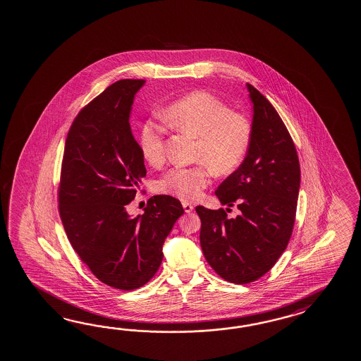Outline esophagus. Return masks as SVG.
<instances>
[{
  "instance_id": "esophagus-1",
  "label": "esophagus",
  "mask_w": 361,
  "mask_h": 361,
  "mask_svg": "<svg viewBox=\"0 0 361 361\" xmlns=\"http://www.w3.org/2000/svg\"><path fill=\"white\" fill-rule=\"evenodd\" d=\"M182 205H183V209H185V213H191V212H192V204H190L188 202H182Z\"/></svg>"
}]
</instances>
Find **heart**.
I'll list each match as a JSON object with an SVG mask.
<instances>
[{
  "label": "heart",
  "mask_w": 361,
  "mask_h": 361,
  "mask_svg": "<svg viewBox=\"0 0 361 361\" xmlns=\"http://www.w3.org/2000/svg\"><path fill=\"white\" fill-rule=\"evenodd\" d=\"M164 121L178 131L197 137L196 159L190 168L170 169L157 182V191L185 202H193L209 185L212 169L228 174L238 168L250 149L251 121L233 111L224 101L204 91L190 93L162 113ZM165 131L152 121L140 128L139 147L151 166L165 161Z\"/></svg>",
  "instance_id": "obj_1"
}]
</instances>
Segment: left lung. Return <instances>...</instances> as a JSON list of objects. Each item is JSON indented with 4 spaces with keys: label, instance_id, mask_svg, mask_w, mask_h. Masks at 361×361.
<instances>
[{
    "label": "left lung",
    "instance_id": "obj_1",
    "mask_svg": "<svg viewBox=\"0 0 361 361\" xmlns=\"http://www.w3.org/2000/svg\"><path fill=\"white\" fill-rule=\"evenodd\" d=\"M253 104L250 149L240 166L219 185L222 205L240 214L196 207L202 219V253L218 276L245 285L274 267L293 234L300 165L291 135L277 110L247 83Z\"/></svg>",
    "mask_w": 361,
    "mask_h": 361
}]
</instances>
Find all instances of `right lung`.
<instances>
[{
	"label": "right lung",
	"mask_w": 361,
	"mask_h": 361,
	"mask_svg": "<svg viewBox=\"0 0 361 361\" xmlns=\"http://www.w3.org/2000/svg\"><path fill=\"white\" fill-rule=\"evenodd\" d=\"M144 83L118 80L79 111L66 137L59 187V216L74 251L102 283L123 291L156 274L164 242L185 213L168 195L151 197L142 216L127 213L147 174L130 127Z\"/></svg>",
	"instance_id": "right-lung-1"
}]
</instances>
